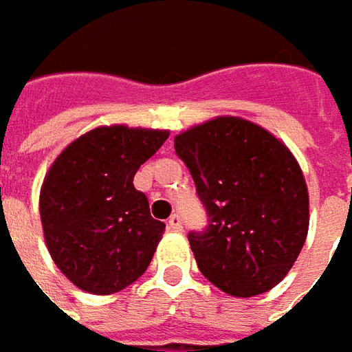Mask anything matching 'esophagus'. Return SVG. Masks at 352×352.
Returning a JSON list of instances; mask_svg holds the SVG:
<instances>
[{
    "label": "esophagus",
    "mask_w": 352,
    "mask_h": 352,
    "mask_svg": "<svg viewBox=\"0 0 352 352\" xmlns=\"http://www.w3.org/2000/svg\"><path fill=\"white\" fill-rule=\"evenodd\" d=\"M168 229L170 231H182V219H180V215H178V213L170 215Z\"/></svg>",
    "instance_id": "34e87169"
}]
</instances>
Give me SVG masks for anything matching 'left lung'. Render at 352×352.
Returning <instances> with one entry per match:
<instances>
[{"label":"left lung","instance_id":"left-lung-1","mask_svg":"<svg viewBox=\"0 0 352 352\" xmlns=\"http://www.w3.org/2000/svg\"><path fill=\"white\" fill-rule=\"evenodd\" d=\"M210 225L188 235L197 268L225 294L274 288L304 247L309 196L298 160L272 133L215 117L174 137Z\"/></svg>","mask_w":352,"mask_h":352}]
</instances>
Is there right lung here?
<instances>
[{"label":"right lung","instance_id":"right-lung-1","mask_svg":"<svg viewBox=\"0 0 352 352\" xmlns=\"http://www.w3.org/2000/svg\"><path fill=\"white\" fill-rule=\"evenodd\" d=\"M168 131L98 127L72 141L45 176L38 210L54 264L80 290L107 296L144 274L166 225L133 178Z\"/></svg>","mask_w":352,"mask_h":352}]
</instances>
